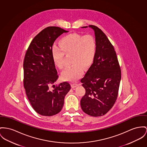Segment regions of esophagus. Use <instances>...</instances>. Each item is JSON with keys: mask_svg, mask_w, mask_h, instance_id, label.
Here are the masks:
<instances>
[{"mask_svg": "<svg viewBox=\"0 0 147 147\" xmlns=\"http://www.w3.org/2000/svg\"><path fill=\"white\" fill-rule=\"evenodd\" d=\"M78 86V84H76V83H74V84H71V87L72 88H76Z\"/></svg>", "mask_w": 147, "mask_h": 147, "instance_id": "34e87169", "label": "esophagus"}]
</instances>
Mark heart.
Returning <instances> with one entry per match:
<instances>
[{
  "instance_id": "1",
  "label": "heart",
  "mask_w": 147,
  "mask_h": 147,
  "mask_svg": "<svg viewBox=\"0 0 147 147\" xmlns=\"http://www.w3.org/2000/svg\"><path fill=\"white\" fill-rule=\"evenodd\" d=\"M59 47L52 49V57L55 65L59 69L65 68V55H71L73 65L63 72V79L76 81L84 71L83 67L88 69L92 64L96 52V41L91 35L83 36L76 33L67 34L59 39Z\"/></svg>"
}]
</instances>
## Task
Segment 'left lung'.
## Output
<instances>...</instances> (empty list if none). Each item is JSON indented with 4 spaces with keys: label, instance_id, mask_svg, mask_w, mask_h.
<instances>
[{
    "label": "left lung",
    "instance_id": "1",
    "mask_svg": "<svg viewBox=\"0 0 147 147\" xmlns=\"http://www.w3.org/2000/svg\"><path fill=\"white\" fill-rule=\"evenodd\" d=\"M89 27L95 32L96 52L92 64L80 81L86 90L80 104L84 113L97 117L106 114L114 105L121 69L114 48L105 34L95 26Z\"/></svg>",
    "mask_w": 147,
    "mask_h": 147
}]
</instances>
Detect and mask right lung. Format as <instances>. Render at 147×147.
Here are the masks:
<instances>
[{
  "mask_svg": "<svg viewBox=\"0 0 147 147\" xmlns=\"http://www.w3.org/2000/svg\"><path fill=\"white\" fill-rule=\"evenodd\" d=\"M67 32L55 26L43 29L32 40L25 55L24 88L32 108L43 116H53L60 112L71 88L67 81L53 85L59 75L52 57L55 40Z\"/></svg>",
  "mask_w": 147,
  "mask_h": 147,
  "instance_id": "1",
  "label": "right lung"
}]
</instances>
